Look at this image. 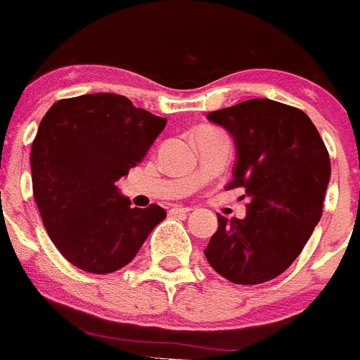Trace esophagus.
Masks as SVG:
<instances>
[{
	"instance_id": "1",
	"label": "esophagus",
	"mask_w": 360,
	"mask_h": 360,
	"mask_svg": "<svg viewBox=\"0 0 360 360\" xmlns=\"http://www.w3.org/2000/svg\"><path fill=\"white\" fill-rule=\"evenodd\" d=\"M191 209L189 207H184V205H173L171 207V214H189Z\"/></svg>"
}]
</instances>
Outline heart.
Returning a JSON list of instances; mask_svg holds the SVG:
<instances>
[{"label": "heart", "instance_id": "1", "mask_svg": "<svg viewBox=\"0 0 360 360\" xmlns=\"http://www.w3.org/2000/svg\"><path fill=\"white\" fill-rule=\"evenodd\" d=\"M200 129H211V128H209V126H205V128H200Z\"/></svg>", "mask_w": 360, "mask_h": 360}]
</instances>
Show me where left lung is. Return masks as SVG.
<instances>
[{
	"instance_id": "obj_1",
	"label": "left lung",
	"mask_w": 360,
	"mask_h": 360,
	"mask_svg": "<svg viewBox=\"0 0 360 360\" xmlns=\"http://www.w3.org/2000/svg\"><path fill=\"white\" fill-rule=\"evenodd\" d=\"M236 144L227 189L245 187L243 219L218 214L203 250L209 265L236 285H259L283 274L301 254L323 214L330 157L304 111L270 98H250L211 111Z\"/></svg>"
}]
</instances>
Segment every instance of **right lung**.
I'll use <instances>...</instances> for the list:
<instances>
[{"mask_svg": "<svg viewBox=\"0 0 360 360\" xmlns=\"http://www.w3.org/2000/svg\"><path fill=\"white\" fill-rule=\"evenodd\" d=\"M167 120L128 97L90 94L57 101L32 142V189L57 250L91 274L128 265L165 218L131 207L117 182L144 160Z\"/></svg>", "mask_w": 360, "mask_h": 360, "instance_id": "obj_1", "label": "right lung"}]
</instances>
